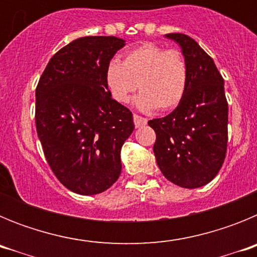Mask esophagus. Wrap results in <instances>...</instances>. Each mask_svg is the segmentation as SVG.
I'll return each mask as SVG.
<instances>
[{"label": "esophagus", "mask_w": 257, "mask_h": 257, "mask_svg": "<svg viewBox=\"0 0 257 257\" xmlns=\"http://www.w3.org/2000/svg\"><path fill=\"white\" fill-rule=\"evenodd\" d=\"M147 122H148V119H147V118L140 117V115H138V114H134V123H135L136 127L145 126V124H147Z\"/></svg>", "instance_id": "1"}]
</instances>
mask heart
<instances>
[{"label": "heart", "instance_id": "b5f03b06", "mask_svg": "<svg viewBox=\"0 0 257 257\" xmlns=\"http://www.w3.org/2000/svg\"><path fill=\"white\" fill-rule=\"evenodd\" d=\"M105 83L117 103H128L139 87L135 105L140 110L165 112L178 106L187 91V60L179 50L145 42L127 50L122 61L109 63Z\"/></svg>", "mask_w": 257, "mask_h": 257}]
</instances>
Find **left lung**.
<instances>
[{"mask_svg": "<svg viewBox=\"0 0 257 257\" xmlns=\"http://www.w3.org/2000/svg\"><path fill=\"white\" fill-rule=\"evenodd\" d=\"M181 47L188 85L174 112L148 122L156 131L153 152L165 178L194 189L210 183L221 169L228 144V101L224 79L212 58L189 36L169 33Z\"/></svg>", "mask_w": 257, "mask_h": 257, "instance_id": "8db88e82", "label": "left lung"}]
</instances>
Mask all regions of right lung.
Here are the masks:
<instances>
[{"label": "right lung", "mask_w": 257, "mask_h": 257, "mask_svg": "<svg viewBox=\"0 0 257 257\" xmlns=\"http://www.w3.org/2000/svg\"><path fill=\"white\" fill-rule=\"evenodd\" d=\"M124 40L90 36L50 59L36 88V127L58 180L82 196L110 188L122 170L121 148L133 113L112 99L105 70Z\"/></svg>", "instance_id": "add662e5"}]
</instances>
